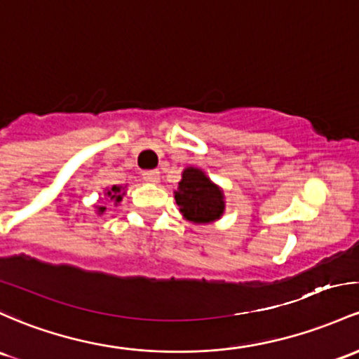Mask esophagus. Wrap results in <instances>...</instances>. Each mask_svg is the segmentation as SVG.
Here are the masks:
<instances>
[{"mask_svg": "<svg viewBox=\"0 0 359 359\" xmlns=\"http://www.w3.org/2000/svg\"><path fill=\"white\" fill-rule=\"evenodd\" d=\"M143 179L149 184H158L160 182V172L158 170H147L143 172Z\"/></svg>", "mask_w": 359, "mask_h": 359, "instance_id": "34e87169", "label": "esophagus"}]
</instances>
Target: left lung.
<instances>
[{
	"mask_svg": "<svg viewBox=\"0 0 359 359\" xmlns=\"http://www.w3.org/2000/svg\"><path fill=\"white\" fill-rule=\"evenodd\" d=\"M173 198L179 204L184 219L194 224L215 223L222 218L226 208L223 189L198 167L184 168L179 187L173 191Z\"/></svg>",
	"mask_w": 359,
	"mask_h": 359,
	"instance_id": "left-lung-1",
	"label": "left lung"
}]
</instances>
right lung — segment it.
Here are the masks:
<instances>
[{
  "label": "right lung",
  "instance_id": "obj_1",
  "mask_svg": "<svg viewBox=\"0 0 359 359\" xmlns=\"http://www.w3.org/2000/svg\"><path fill=\"white\" fill-rule=\"evenodd\" d=\"M126 187L128 186H112V187H107L104 191V198L109 201V203H114V206H117V204L121 203L122 201V196L126 194ZM105 210H107V208L105 206H98V204H95V211H97V215H104L105 212Z\"/></svg>",
  "mask_w": 359,
  "mask_h": 359
}]
</instances>
